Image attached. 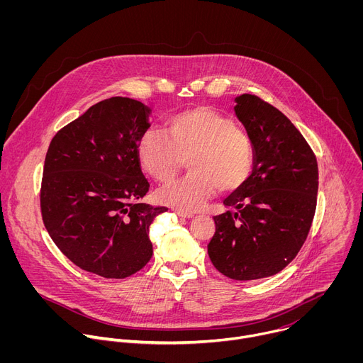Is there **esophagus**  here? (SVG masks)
<instances>
[{
  "label": "esophagus",
  "instance_id": "esophagus-1",
  "mask_svg": "<svg viewBox=\"0 0 363 363\" xmlns=\"http://www.w3.org/2000/svg\"><path fill=\"white\" fill-rule=\"evenodd\" d=\"M175 213H177L178 217H182V218H191V217H194L192 213H185V211H181V210H175Z\"/></svg>",
  "mask_w": 363,
  "mask_h": 363
}]
</instances>
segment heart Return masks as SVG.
I'll return each mask as SVG.
<instances>
[{"label": "heart", "instance_id": "obj_1", "mask_svg": "<svg viewBox=\"0 0 363 363\" xmlns=\"http://www.w3.org/2000/svg\"><path fill=\"white\" fill-rule=\"evenodd\" d=\"M188 157L186 177L160 189L164 203L191 213L202 208L218 189L242 185L252 169V145L248 135L228 116L206 106L175 113L165 133L146 132L138 145L142 168L157 181L172 179Z\"/></svg>", "mask_w": 363, "mask_h": 363}]
</instances>
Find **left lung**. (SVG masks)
<instances>
[{"mask_svg": "<svg viewBox=\"0 0 363 363\" xmlns=\"http://www.w3.org/2000/svg\"><path fill=\"white\" fill-rule=\"evenodd\" d=\"M237 118L254 147V168L216 216L208 242L214 267L233 280L277 274L304 244L319 186L316 155L279 109L254 94L235 99Z\"/></svg>", "mask_w": 363, "mask_h": 363, "instance_id": "obj_1", "label": "left lung"}]
</instances>
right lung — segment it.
Returning a JSON list of instances; mask_svg holds the SVG:
<instances>
[{"label": "right lung", "mask_w": 363, "mask_h": 363, "mask_svg": "<svg viewBox=\"0 0 363 363\" xmlns=\"http://www.w3.org/2000/svg\"><path fill=\"white\" fill-rule=\"evenodd\" d=\"M149 109L129 97L105 99L51 139L40 208L45 230L82 270L125 279L152 257L149 227L167 206L140 202L149 182L138 145Z\"/></svg>", "instance_id": "1"}]
</instances>
